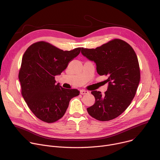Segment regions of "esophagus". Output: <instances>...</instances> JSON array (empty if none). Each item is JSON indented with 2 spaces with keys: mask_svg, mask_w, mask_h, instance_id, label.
Returning <instances> with one entry per match:
<instances>
[{
  "mask_svg": "<svg viewBox=\"0 0 160 160\" xmlns=\"http://www.w3.org/2000/svg\"><path fill=\"white\" fill-rule=\"evenodd\" d=\"M89 93V91H86V90H84V89H81L80 91V94H87Z\"/></svg>",
  "mask_w": 160,
  "mask_h": 160,
  "instance_id": "esophagus-1",
  "label": "esophagus"
}]
</instances>
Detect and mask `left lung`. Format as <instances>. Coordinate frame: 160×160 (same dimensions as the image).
I'll return each mask as SVG.
<instances>
[{"label":"left lung","instance_id":"left-lung-1","mask_svg":"<svg viewBox=\"0 0 160 160\" xmlns=\"http://www.w3.org/2000/svg\"><path fill=\"white\" fill-rule=\"evenodd\" d=\"M81 53L94 61L99 75L108 79V89L103 95L93 91L94 104L88 108L95 119L108 121L115 118L128 107L135 97L140 81L137 55L132 47L120 39H114L96 48L81 49Z\"/></svg>","mask_w":160,"mask_h":160}]
</instances>
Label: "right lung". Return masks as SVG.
Returning <instances> with one entry per match:
<instances>
[{
  "mask_svg": "<svg viewBox=\"0 0 160 160\" xmlns=\"http://www.w3.org/2000/svg\"><path fill=\"white\" fill-rule=\"evenodd\" d=\"M81 50L63 51L49 43L38 42L24 52L19 72L21 94L29 109L41 120L53 123L61 118L70 100L79 94L78 89L55 84V76L67 68Z\"/></svg>",
  "mask_w": 160,
  "mask_h": 160,
  "instance_id": "obj_1",
  "label": "right lung"
}]
</instances>
